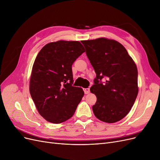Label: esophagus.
<instances>
[{
	"label": "esophagus",
	"instance_id": "obj_1",
	"mask_svg": "<svg viewBox=\"0 0 160 160\" xmlns=\"http://www.w3.org/2000/svg\"><path fill=\"white\" fill-rule=\"evenodd\" d=\"M83 91H84L85 94H88V93H90V89L89 88H84Z\"/></svg>",
	"mask_w": 160,
	"mask_h": 160
}]
</instances>
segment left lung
<instances>
[{"label":"left lung","instance_id":"1","mask_svg":"<svg viewBox=\"0 0 160 160\" xmlns=\"http://www.w3.org/2000/svg\"><path fill=\"white\" fill-rule=\"evenodd\" d=\"M81 42L96 73L90 88L97 97L92 107L94 115L106 123L119 122L129 112L138 96L136 65L118 41L99 38Z\"/></svg>","mask_w":160,"mask_h":160}]
</instances>
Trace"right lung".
<instances>
[{
    "label": "right lung",
    "mask_w": 160,
    "mask_h": 160,
    "mask_svg": "<svg viewBox=\"0 0 160 160\" xmlns=\"http://www.w3.org/2000/svg\"><path fill=\"white\" fill-rule=\"evenodd\" d=\"M85 51L79 41H59L48 43L37 55L29 90L38 113L47 122L61 123L75 113L84 92L72 85V65Z\"/></svg>",
    "instance_id": "add662e5"
}]
</instances>
